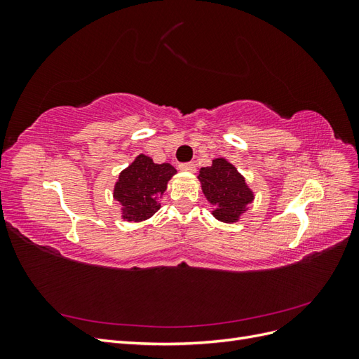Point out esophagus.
I'll return each mask as SVG.
<instances>
[{
    "label": "esophagus",
    "mask_w": 359,
    "mask_h": 359,
    "mask_svg": "<svg viewBox=\"0 0 359 359\" xmlns=\"http://www.w3.org/2000/svg\"><path fill=\"white\" fill-rule=\"evenodd\" d=\"M180 169L184 170V172H194V170H196V166H194V163L187 161V163H181Z\"/></svg>",
    "instance_id": "esophagus-1"
}]
</instances>
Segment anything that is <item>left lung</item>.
<instances>
[{"label":"left lung","instance_id":"obj_1","mask_svg":"<svg viewBox=\"0 0 359 359\" xmlns=\"http://www.w3.org/2000/svg\"><path fill=\"white\" fill-rule=\"evenodd\" d=\"M198 178L206 199L215 205L214 217L224 223L240 219L255 198L241 173L224 158H215L210 168H202Z\"/></svg>","mask_w":359,"mask_h":359}]
</instances>
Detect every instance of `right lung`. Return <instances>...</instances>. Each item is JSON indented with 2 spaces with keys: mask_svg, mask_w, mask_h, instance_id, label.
Here are the masks:
<instances>
[{
  "mask_svg": "<svg viewBox=\"0 0 359 359\" xmlns=\"http://www.w3.org/2000/svg\"><path fill=\"white\" fill-rule=\"evenodd\" d=\"M177 169L169 163L156 165L153 158L144 154L119 173L114 198L123 205V219L142 222L158 211L160 194L165 193L168 181Z\"/></svg>",
  "mask_w": 359,
  "mask_h": 359,
  "instance_id": "add662e5",
  "label": "right lung"
}]
</instances>
